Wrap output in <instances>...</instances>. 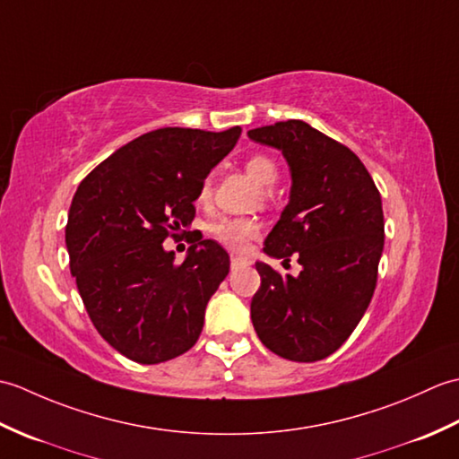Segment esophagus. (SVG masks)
<instances>
[{
    "mask_svg": "<svg viewBox=\"0 0 459 459\" xmlns=\"http://www.w3.org/2000/svg\"><path fill=\"white\" fill-rule=\"evenodd\" d=\"M248 264H250V262H248L247 258L235 256V255L230 256V268H232V270H235V268H242V266H248Z\"/></svg>",
    "mask_w": 459,
    "mask_h": 459,
    "instance_id": "obj_1",
    "label": "esophagus"
}]
</instances>
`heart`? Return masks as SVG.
<instances>
[{"mask_svg":"<svg viewBox=\"0 0 459 459\" xmlns=\"http://www.w3.org/2000/svg\"><path fill=\"white\" fill-rule=\"evenodd\" d=\"M245 169L260 187H272L278 181V168L274 160L268 155H250L245 163ZM211 197V179H204L199 189V201ZM212 237L230 250H242L260 232V224L255 219H219L211 227Z\"/></svg>","mask_w":459,"mask_h":459,"instance_id":"heart-1","label":"heart"}]
</instances>
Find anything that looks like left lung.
Listing matches in <instances>:
<instances>
[{
	"mask_svg": "<svg viewBox=\"0 0 459 459\" xmlns=\"http://www.w3.org/2000/svg\"><path fill=\"white\" fill-rule=\"evenodd\" d=\"M288 161L290 201L264 240L270 258L296 255L298 276L256 262L250 317L262 343L298 363L325 359L365 316L385 247L383 201L357 155L301 120L250 130Z\"/></svg>",
	"mask_w": 459,
	"mask_h": 459,
	"instance_id": "8db88e82",
	"label": "left lung"
}]
</instances>
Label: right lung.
I'll use <instances>...</instances> for the list:
<instances>
[{
	"label": "right lung",
	"mask_w": 459,
	"mask_h": 459,
	"mask_svg": "<svg viewBox=\"0 0 459 459\" xmlns=\"http://www.w3.org/2000/svg\"><path fill=\"white\" fill-rule=\"evenodd\" d=\"M240 132H148L74 193L65 235L71 274L96 331L135 363L158 365L197 343L204 307L229 274L227 250L214 240L195 238L181 264L163 240L189 227L203 181Z\"/></svg>",
	"instance_id": "right-lung-1"
}]
</instances>
